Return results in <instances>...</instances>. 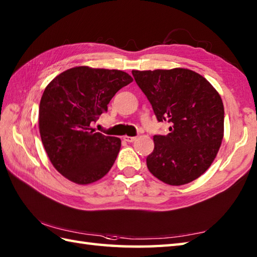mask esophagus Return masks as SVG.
Instances as JSON below:
<instances>
[{
    "instance_id": "esophagus-1",
    "label": "esophagus",
    "mask_w": 257,
    "mask_h": 257,
    "mask_svg": "<svg viewBox=\"0 0 257 257\" xmlns=\"http://www.w3.org/2000/svg\"><path fill=\"white\" fill-rule=\"evenodd\" d=\"M137 139L136 137H129V136H124L123 137V140L127 141V143H134V141Z\"/></svg>"
}]
</instances>
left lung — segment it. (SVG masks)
<instances>
[{
    "mask_svg": "<svg viewBox=\"0 0 257 257\" xmlns=\"http://www.w3.org/2000/svg\"><path fill=\"white\" fill-rule=\"evenodd\" d=\"M158 121L169 134L154 136L147 167L160 181L182 185L201 177L219 152L224 135V107L203 76L187 68L133 70Z\"/></svg>",
    "mask_w": 257,
    "mask_h": 257,
    "instance_id": "1",
    "label": "left lung"
}]
</instances>
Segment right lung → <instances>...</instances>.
Instances as JSON below:
<instances>
[{
    "instance_id": "right-lung-1",
    "label": "right lung",
    "mask_w": 257,
    "mask_h": 257,
    "mask_svg": "<svg viewBox=\"0 0 257 257\" xmlns=\"http://www.w3.org/2000/svg\"><path fill=\"white\" fill-rule=\"evenodd\" d=\"M133 80L122 70L78 66L46 86L38 112L41 139L54 168L69 181L89 184L111 169L121 140L96 133L91 124Z\"/></svg>"
}]
</instances>
